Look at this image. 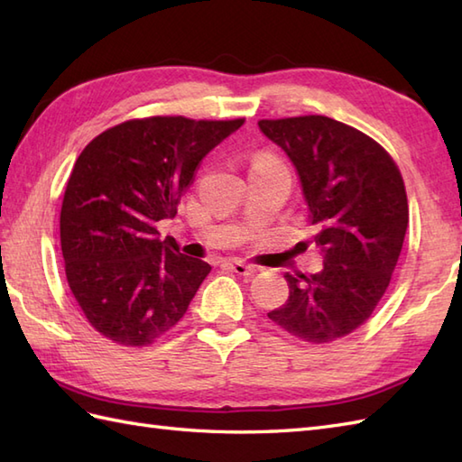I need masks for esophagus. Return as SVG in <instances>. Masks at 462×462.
Returning <instances> with one entry per match:
<instances>
[{
  "label": "esophagus",
  "mask_w": 462,
  "mask_h": 462,
  "mask_svg": "<svg viewBox=\"0 0 462 462\" xmlns=\"http://www.w3.org/2000/svg\"><path fill=\"white\" fill-rule=\"evenodd\" d=\"M228 266L238 273V276H254V273L258 272V268L256 266H252V263H246V262H238V260H234V262H230Z\"/></svg>",
  "instance_id": "obj_1"
}]
</instances>
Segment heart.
I'll list each match as a JSON object with an SVG mask.
<instances>
[{
	"label": "heart",
	"instance_id": "b5f03b06",
	"mask_svg": "<svg viewBox=\"0 0 462 462\" xmlns=\"http://www.w3.org/2000/svg\"><path fill=\"white\" fill-rule=\"evenodd\" d=\"M266 164H278V162L268 154H260V156H256V159H254V166H266Z\"/></svg>",
	"mask_w": 462,
	"mask_h": 462
}]
</instances>
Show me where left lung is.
Returning a JSON list of instances; mask_svg holds the SVG:
<instances>
[{
  "label": "left lung",
  "instance_id": "obj_1",
  "mask_svg": "<svg viewBox=\"0 0 462 462\" xmlns=\"http://www.w3.org/2000/svg\"><path fill=\"white\" fill-rule=\"evenodd\" d=\"M293 162L323 256L318 273H286L290 296L268 318L310 343H331L365 323L403 248V179L381 144L329 116L260 121Z\"/></svg>",
  "mask_w": 462,
  "mask_h": 462
}]
</instances>
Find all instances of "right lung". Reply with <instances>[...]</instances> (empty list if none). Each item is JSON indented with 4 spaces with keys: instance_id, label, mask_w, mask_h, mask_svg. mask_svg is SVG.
<instances>
[{
    "instance_id": "1",
    "label": "right lung",
    "mask_w": 462,
    "mask_h": 462,
    "mask_svg": "<svg viewBox=\"0 0 462 462\" xmlns=\"http://www.w3.org/2000/svg\"><path fill=\"white\" fill-rule=\"evenodd\" d=\"M244 119L151 116L85 146L61 206L69 288L91 326L126 347L149 346L189 310L210 263L180 254L156 222L174 218L194 171Z\"/></svg>"
}]
</instances>
